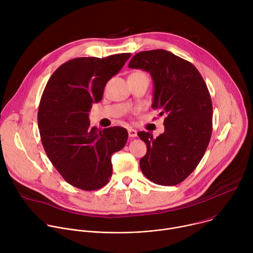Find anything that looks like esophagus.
<instances>
[{
	"instance_id": "esophagus-1",
	"label": "esophagus",
	"mask_w": 253,
	"mask_h": 253,
	"mask_svg": "<svg viewBox=\"0 0 253 253\" xmlns=\"http://www.w3.org/2000/svg\"><path fill=\"white\" fill-rule=\"evenodd\" d=\"M128 134H129L130 138H134L137 136V131L133 128H128Z\"/></svg>"
}]
</instances>
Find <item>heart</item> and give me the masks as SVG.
Instances as JSON below:
<instances>
[{"label": "heart", "mask_w": 253, "mask_h": 253, "mask_svg": "<svg viewBox=\"0 0 253 253\" xmlns=\"http://www.w3.org/2000/svg\"><path fill=\"white\" fill-rule=\"evenodd\" d=\"M129 77H133V78H148V75L143 71H135L133 73H131V75Z\"/></svg>", "instance_id": "heart-1"}]
</instances>
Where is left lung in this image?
I'll return each mask as SVG.
<instances>
[{
    "instance_id": "8db88e82",
    "label": "left lung",
    "mask_w": 253,
    "mask_h": 253,
    "mask_svg": "<svg viewBox=\"0 0 253 253\" xmlns=\"http://www.w3.org/2000/svg\"><path fill=\"white\" fill-rule=\"evenodd\" d=\"M129 68L149 72L154 84L152 108L165 115V131L153 138L138 133L147 146L140 159L142 173L164 186L181 183L197 167L212 133V102L193 64L166 50L137 53Z\"/></svg>"
}]
</instances>
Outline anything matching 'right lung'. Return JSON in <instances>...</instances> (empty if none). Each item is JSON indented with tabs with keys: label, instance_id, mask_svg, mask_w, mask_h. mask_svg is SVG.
<instances>
[{
	"label": "right lung",
	"instance_id": "add662e5",
	"mask_svg": "<svg viewBox=\"0 0 253 253\" xmlns=\"http://www.w3.org/2000/svg\"><path fill=\"white\" fill-rule=\"evenodd\" d=\"M81 57L61 65L41 97L38 126L50 161L66 181L82 190H97L112 176L111 156L127 142L123 127H91L89 112L104 88L130 58Z\"/></svg>",
	"mask_w": 253,
	"mask_h": 253
}]
</instances>
